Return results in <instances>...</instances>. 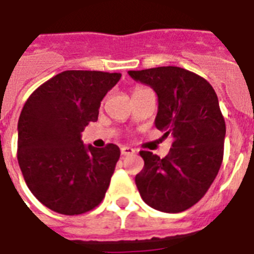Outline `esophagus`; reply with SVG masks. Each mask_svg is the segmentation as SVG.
<instances>
[{
    "label": "esophagus",
    "instance_id": "34e87169",
    "mask_svg": "<svg viewBox=\"0 0 254 254\" xmlns=\"http://www.w3.org/2000/svg\"><path fill=\"white\" fill-rule=\"evenodd\" d=\"M133 154H135V150H134V148L127 147V146H123V147H121V155L127 156V155H133Z\"/></svg>",
    "mask_w": 254,
    "mask_h": 254
}]
</instances>
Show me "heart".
<instances>
[{
	"label": "heart",
	"mask_w": 254,
	"mask_h": 254,
	"mask_svg": "<svg viewBox=\"0 0 254 254\" xmlns=\"http://www.w3.org/2000/svg\"><path fill=\"white\" fill-rule=\"evenodd\" d=\"M139 88H142V87H135V88H134V91H137V90H139Z\"/></svg>",
	"instance_id": "heart-1"
}]
</instances>
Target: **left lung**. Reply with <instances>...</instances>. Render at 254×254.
Listing matches in <instances>:
<instances>
[{
  "mask_svg": "<svg viewBox=\"0 0 254 254\" xmlns=\"http://www.w3.org/2000/svg\"><path fill=\"white\" fill-rule=\"evenodd\" d=\"M133 79L158 95L155 127L174 138L160 159L139 151L143 170L135 176L142 199L163 213L185 211L209 190L223 160L226 123L213 86L198 74L177 66L130 70Z\"/></svg>",
  "mask_w": 254,
  "mask_h": 254,
  "instance_id": "obj_1",
  "label": "left lung"
}]
</instances>
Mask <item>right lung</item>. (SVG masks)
I'll return each instance as SVG.
<instances>
[{"label": "right lung", "instance_id": "1", "mask_svg": "<svg viewBox=\"0 0 254 254\" xmlns=\"http://www.w3.org/2000/svg\"><path fill=\"white\" fill-rule=\"evenodd\" d=\"M121 74L66 70L39 86L18 121V163L31 193L48 209L79 215L103 201L120 158L113 143L83 145L80 133Z\"/></svg>", "mask_w": 254, "mask_h": 254}]
</instances>
